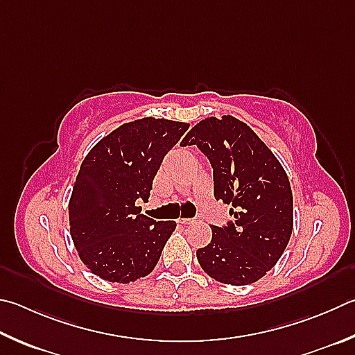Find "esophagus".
<instances>
[{"mask_svg":"<svg viewBox=\"0 0 355 355\" xmlns=\"http://www.w3.org/2000/svg\"><path fill=\"white\" fill-rule=\"evenodd\" d=\"M178 220H180V223H183V225H189V223L194 222V218H178Z\"/></svg>","mask_w":355,"mask_h":355,"instance_id":"34e87169","label":"esophagus"}]
</instances>
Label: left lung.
I'll return each mask as SVG.
<instances>
[{
	"instance_id": "1",
	"label": "left lung",
	"mask_w": 355,
	"mask_h": 355,
	"mask_svg": "<svg viewBox=\"0 0 355 355\" xmlns=\"http://www.w3.org/2000/svg\"><path fill=\"white\" fill-rule=\"evenodd\" d=\"M182 146H197L209 159L216 200L233 206V220L212 225L211 242L197 250L200 267L223 284L256 282L278 262L292 234L293 197L286 171L233 116L200 121Z\"/></svg>"
}]
</instances>
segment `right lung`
I'll return each mask as SVG.
<instances>
[{"label": "right lung", "instance_id": "obj_1", "mask_svg": "<svg viewBox=\"0 0 355 355\" xmlns=\"http://www.w3.org/2000/svg\"><path fill=\"white\" fill-rule=\"evenodd\" d=\"M188 128L169 119L127 122L83 159L68 208L71 237L99 278L125 284L155 268L177 223L141 214L137 202L149 200L163 158Z\"/></svg>", "mask_w": 355, "mask_h": 355}]
</instances>
